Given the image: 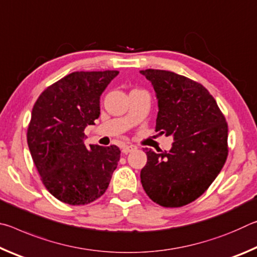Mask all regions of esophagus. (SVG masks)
<instances>
[{"instance_id":"34e87169","label":"esophagus","mask_w":257,"mask_h":257,"mask_svg":"<svg viewBox=\"0 0 257 257\" xmlns=\"http://www.w3.org/2000/svg\"><path fill=\"white\" fill-rule=\"evenodd\" d=\"M136 150H137V147L135 145H124V146H122V149H121V152H122L123 154H128V153H130V152H134Z\"/></svg>"}]
</instances>
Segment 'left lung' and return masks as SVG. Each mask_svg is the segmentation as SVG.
<instances>
[{
  "instance_id": "1",
  "label": "left lung",
  "mask_w": 257,
  "mask_h": 257,
  "mask_svg": "<svg viewBox=\"0 0 257 257\" xmlns=\"http://www.w3.org/2000/svg\"><path fill=\"white\" fill-rule=\"evenodd\" d=\"M158 98L156 132L172 136L169 152L145 149L143 188L164 207H180L198 198L214 181L228 156V124L203 85L167 70H141ZM159 152V151H158Z\"/></svg>"
}]
</instances>
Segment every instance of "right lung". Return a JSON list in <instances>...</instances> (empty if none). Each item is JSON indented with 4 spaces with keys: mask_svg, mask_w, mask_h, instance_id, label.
Here are the masks:
<instances>
[{
    "mask_svg": "<svg viewBox=\"0 0 257 257\" xmlns=\"http://www.w3.org/2000/svg\"><path fill=\"white\" fill-rule=\"evenodd\" d=\"M119 71H76L43 92L33 107L27 143L46 189L59 201L85 205L107 189L120 160L115 145L84 144L99 116V98Z\"/></svg>",
    "mask_w": 257,
    "mask_h": 257,
    "instance_id": "obj_1",
    "label": "right lung"
}]
</instances>
